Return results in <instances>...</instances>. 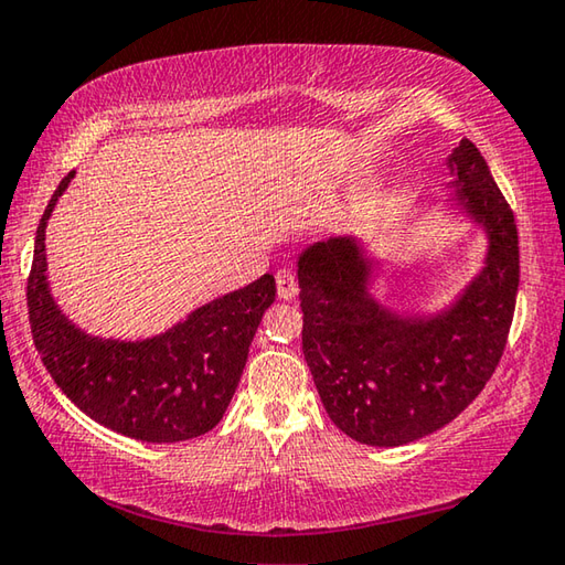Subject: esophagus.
<instances>
[{
    "instance_id": "esophagus-1",
    "label": "esophagus",
    "mask_w": 565,
    "mask_h": 565,
    "mask_svg": "<svg viewBox=\"0 0 565 565\" xmlns=\"http://www.w3.org/2000/svg\"><path fill=\"white\" fill-rule=\"evenodd\" d=\"M276 294H279V299L284 301H291L296 294H299V281H296V276L289 269H281L276 274Z\"/></svg>"
}]
</instances>
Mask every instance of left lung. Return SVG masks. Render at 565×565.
Returning <instances> with one entry per match:
<instances>
[{"label":"left lung","mask_w":565,"mask_h":565,"mask_svg":"<svg viewBox=\"0 0 565 565\" xmlns=\"http://www.w3.org/2000/svg\"><path fill=\"white\" fill-rule=\"evenodd\" d=\"M449 204L487 234L484 266L435 313H399L373 294L361 239L316 242L299 256L303 358L333 425L371 447H399L465 409L504 353L519 291L514 212L467 138L447 158Z\"/></svg>","instance_id":"1"}]
</instances>
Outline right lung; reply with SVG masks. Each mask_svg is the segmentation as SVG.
Returning <instances> with one entry per match:
<instances>
[{"label": "right lung", "instance_id": "1", "mask_svg": "<svg viewBox=\"0 0 565 565\" xmlns=\"http://www.w3.org/2000/svg\"><path fill=\"white\" fill-rule=\"evenodd\" d=\"M76 172L58 182L39 222L26 284L29 323L46 371L78 409L142 443H182L220 423L247 365L264 311L276 299L271 274L194 309L142 341L88 335L58 309L46 276V222Z\"/></svg>", "mask_w": 565, "mask_h": 565}]
</instances>
